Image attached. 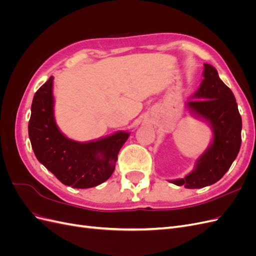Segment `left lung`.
Masks as SVG:
<instances>
[{
    "mask_svg": "<svg viewBox=\"0 0 256 256\" xmlns=\"http://www.w3.org/2000/svg\"><path fill=\"white\" fill-rule=\"evenodd\" d=\"M204 79L186 108L192 115L207 122L212 140L196 159L193 171L184 178L170 180L188 189L210 186L223 177L236 159L242 145V116L235 96L219 78L216 69L204 64Z\"/></svg>",
    "mask_w": 256,
    "mask_h": 256,
    "instance_id": "8db88e82",
    "label": "left lung"
}]
</instances>
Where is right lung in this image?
<instances>
[{
  "label": "right lung",
  "instance_id": "add662e5",
  "mask_svg": "<svg viewBox=\"0 0 256 256\" xmlns=\"http://www.w3.org/2000/svg\"><path fill=\"white\" fill-rule=\"evenodd\" d=\"M53 76H50L34 95L28 136L37 160L58 180L72 188L85 189L109 180L122 146L128 140L129 131L88 142L67 138L54 118Z\"/></svg>",
  "mask_w": 256,
  "mask_h": 256
}]
</instances>
